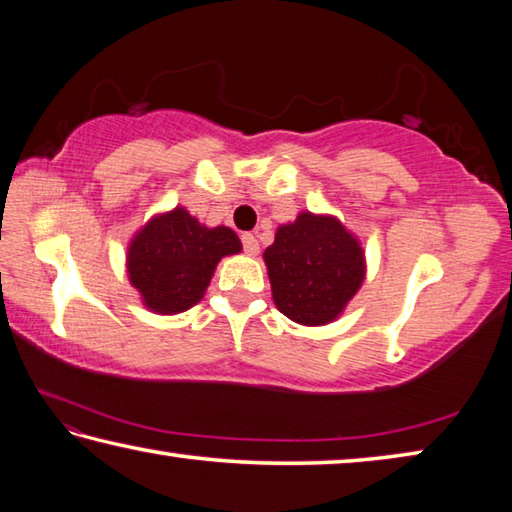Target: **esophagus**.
Returning <instances> with one entry per match:
<instances>
[{
	"mask_svg": "<svg viewBox=\"0 0 512 512\" xmlns=\"http://www.w3.org/2000/svg\"><path fill=\"white\" fill-rule=\"evenodd\" d=\"M241 244H244V250L248 255H257L259 253V244L255 235H250V232H246V235H241Z\"/></svg>",
	"mask_w": 512,
	"mask_h": 512,
	"instance_id": "esophagus-1",
	"label": "esophagus"
}]
</instances>
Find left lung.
<instances>
[{
	"label": "left lung",
	"mask_w": 512,
	"mask_h": 512,
	"mask_svg": "<svg viewBox=\"0 0 512 512\" xmlns=\"http://www.w3.org/2000/svg\"><path fill=\"white\" fill-rule=\"evenodd\" d=\"M264 262L277 309L300 325L339 316L366 271L359 241L332 216L309 212L277 230Z\"/></svg>",
	"instance_id": "left-lung-1"
}]
</instances>
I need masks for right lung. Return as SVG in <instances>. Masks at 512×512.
Instances as JSON below:
<instances>
[{"mask_svg": "<svg viewBox=\"0 0 512 512\" xmlns=\"http://www.w3.org/2000/svg\"><path fill=\"white\" fill-rule=\"evenodd\" d=\"M239 250L241 241L230 228H205L176 207L137 232L128 248V277L146 307L180 314L203 298L221 257Z\"/></svg>", "mask_w": 512, "mask_h": 512, "instance_id": "add662e5", "label": "right lung"}]
</instances>
